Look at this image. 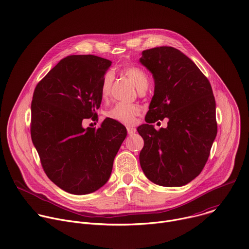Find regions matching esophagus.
Instances as JSON below:
<instances>
[{
  "mask_svg": "<svg viewBox=\"0 0 249 249\" xmlns=\"http://www.w3.org/2000/svg\"><path fill=\"white\" fill-rule=\"evenodd\" d=\"M127 132L129 135H133L136 133V129L135 128H131V127H128L127 128Z\"/></svg>",
  "mask_w": 249,
  "mask_h": 249,
  "instance_id": "34e87169",
  "label": "esophagus"
}]
</instances>
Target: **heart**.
I'll use <instances>...</instances> for the list:
<instances>
[{
  "label": "heart",
  "instance_id": "b5f03b06",
  "mask_svg": "<svg viewBox=\"0 0 249 249\" xmlns=\"http://www.w3.org/2000/svg\"><path fill=\"white\" fill-rule=\"evenodd\" d=\"M124 74L129 78V80L135 85V87L140 90L149 84V79L143 70L137 67H127L124 69ZM113 82V76L111 73L106 74L101 82L100 94L102 98H107L110 94L111 86ZM140 113L139 106L135 104L117 103L110 109L106 111L105 115L111 120L117 121L125 125H132L135 122L136 116Z\"/></svg>",
  "mask_w": 249,
  "mask_h": 249
}]
</instances>
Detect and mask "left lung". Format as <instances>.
Instances as JSON below:
<instances>
[{"label": "left lung", "instance_id": "left-lung-1", "mask_svg": "<svg viewBox=\"0 0 249 249\" xmlns=\"http://www.w3.org/2000/svg\"><path fill=\"white\" fill-rule=\"evenodd\" d=\"M140 63L155 81L147 123L137 128L144 139L141 167L158 185L183 186L204 168L217 136L212 87L195 63L173 47L145 50ZM164 118L168 127L156 130L151 123Z\"/></svg>", "mask_w": 249, "mask_h": 249}]
</instances>
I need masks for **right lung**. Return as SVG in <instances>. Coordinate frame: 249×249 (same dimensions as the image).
<instances>
[{"instance_id": "right-lung-1", "label": "right lung", "mask_w": 249, "mask_h": 249, "mask_svg": "<svg viewBox=\"0 0 249 249\" xmlns=\"http://www.w3.org/2000/svg\"><path fill=\"white\" fill-rule=\"evenodd\" d=\"M111 64L93 55H71L34 89L32 143L49 179L71 194L92 193L108 181L127 136L126 128L109 118L98 129L83 127L85 119L97 118L101 82Z\"/></svg>"}]
</instances>
